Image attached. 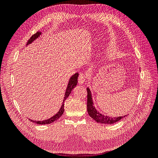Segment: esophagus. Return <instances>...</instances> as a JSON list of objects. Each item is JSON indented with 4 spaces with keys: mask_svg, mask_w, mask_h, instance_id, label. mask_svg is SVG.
<instances>
[{
    "mask_svg": "<svg viewBox=\"0 0 158 158\" xmlns=\"http://www.w3.org/2000/svg\"><path fill=\"white\" fill-rule=\"evenodd\" d=\"M86 80V76H85L84 74H80L79 75V77H78V83L79 84H84V82Z\"/></svg>",
    "mask_w": 158,
    "mask_h": 158,
    "instance_id": "esophagus-1",
    "label": "esophagus"
}]
</instances>
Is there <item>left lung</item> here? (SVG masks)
Instances as JSON below:
<instances>
[{"instance_id":"obj_1","label":"left lung","mask_w":158,"mask_h":158,"mask_svg":"<svg viewBox=\"0 0 158 158\" xmlns=\"http://www.w3.org/2000/svg\"><path fill=\"white\" fill-rule=\"evenodd\" d=\"M88 92V99H87V110L89 117H92L93 119L96 121L97 123H100L103 124H111L115 123L118 121L121 120L124 117H125L127 115L124 117H109L108 116H105L103 114H102L99 112H98L94 106V103L92 98V94H91L90 89L89 88H87Z\"/></svg>"}]
</instances>
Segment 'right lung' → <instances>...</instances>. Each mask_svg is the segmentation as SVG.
<instances>
[{"mask_svg":"<svg viewBox=\"0 0 158 158\" xmlns=\"http://www.w3.org/2000/svg\"><path fill=\"white\" fill-rule=\"evenodd\" d=\"M41 32L40 31H37V33H35V34H33L30 38V40L27 41V45L30 44L31 42H33L34 40H35L37 38H38L40 37V35H41ZM78 73H76L75 74H74L73 76H71V78L69 80V82L68 84V86L66 88V92H65V95H64V98L63 99V105H62V106L60 107V109H59V112L57 113L56 114H55L53 117H52L51 118H49V119H47V120H44L43 121H33L31 119H30V120L33 122V123H35L38 124V125H45V124H50L52 123V122L55 121L56 120H57L59 117H60L62 116V114H63L64 111V102L66 100V99L67 98L69 95L70 94L72 90L74 88V87L76 86V85H77L78 83Z\"/></svg>","mask_w":158,"mask_h":158,"instance_id":"right-lung-1","label":"right lung"}]
</instances>
